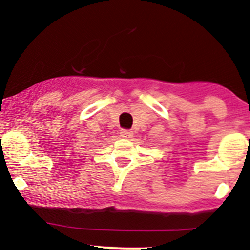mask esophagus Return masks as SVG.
I'll return each instance as SVG.
<instances>
[{"mask_svg": "<svg viewBox=\"0 0 250 250\" xmlns=\"http://www.w3.org/2000/svg\"><path fill=\"white\" fill-rule=\"evenodd\" d=\"M120 137L123 138H131L132 137V131L131 130H120Z\"/></svg>", "mask_w": 250, "mask_h": 250, "instance_id": "1", "label": "esophagus"}]
</instances>
